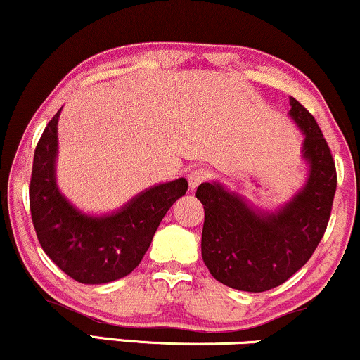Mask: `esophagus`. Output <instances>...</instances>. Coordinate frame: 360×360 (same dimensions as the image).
Returning <instances> with one entry per match:
<instances>
[{"label": "esophagus", "instance_id": "1", "mask_svg": "<svg viewBox=\"0 0 360 360\" xmlns=\"http://www.w3.org/2000/svg\"><path fill=\"white\" fill-rule=\"evenodd\" d=\"M208 176H210V174L205 171V169H195V171H191V172L188 174L189 188L196 189L201 183H203V181L208 179Z\"/></svg>", "mask_w": 360, "mask_h": 360}]
</instances>
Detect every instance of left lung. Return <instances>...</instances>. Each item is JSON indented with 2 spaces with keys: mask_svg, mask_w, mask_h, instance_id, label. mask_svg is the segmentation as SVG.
I'll list each match as a JSON object with an SVG mask.
<instances>
[{
  "mask_svg": "<svg viewBox=\"0 0 360 360\" xmlns=\"http://www.w3.org/2000/svg\"><path fill=\"white\" fill-rule=\"evenodd\" d=\"M290 120L301 129L307 176L295 195L275 210L255 207L219 181L201 183V256L212 276L231 289L264 292L282 285L313 256L326 231L337 171L318 122L294 97Z\"/></svg>",
  "mask_w": 360,
  "mask_h": 360,
  "instance_id": "obj_1",
  "label": "left lung"
}]
</instances>
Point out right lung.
Here are the masks:
<instances>
[{"label":"right lung","mask_w":360,"mask_h":360,"mask_svg":"<svg viewBox=\"0 0 360 360\" xmlns=\"http://www.w3.org/2000/svg\"><path fill=\"white\" fill-rule=\"evenodd\" d=\"M49 121L34 153L30 213L39 243L54 263L80 283H108L140 264L174 201L186 195L184 177L153 184L117 210L94 215L75 207L58 186V121Z\"/></svg>","instance_id":"right-lung-1"}]
</instances>
